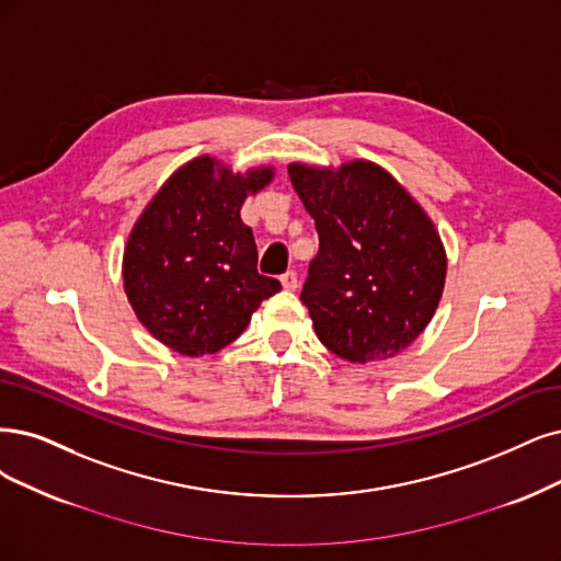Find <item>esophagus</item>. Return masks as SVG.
<instances>
[{
    "label": "esophagus",
    "mask_w": 561,
    "mask_h": 561,
    "mask_svg": "<svg viewBox=\"0 0 561 561\" xmlns=\"http://www.w3.org/2000/svg\"><path fill=\"white\" fill-rule=\"evenodd\" d=\"M282 284L284 288H288V291H294V288H298V273L296 270H288V273L282 275Z\"/></svg>",
    "instance_id": "1"
}]
</instances>
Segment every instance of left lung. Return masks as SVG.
Instances as JSON below:
<instances>
[{
  "label": "left lung",
  "mask_w": 561,
  "mask_h": 561,
  "mask_svg": "<svg viewBox=\"0 0 561 561\" xmlns=\"http://www.w3.org/2000/svg\"><path fill=\"white\" fill-rule=\"evenodd\" d=\"M312 215L319 254L300 300L317 337L348 363L386 360L416 340L446 282L442 238L423 207L381 165H288Z\"/></svg>",
  "instance_id": "8db88e82"
}]
</instances>
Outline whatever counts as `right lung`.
<instances>
[{"instance_id": "right-lung-1", "label": "right lung", "mask_w": 561, "mask_h": 561, "mask_svg": "<svg viewBox=\"0 0 561 561\" xmlns=\"http://www.w3.org/2000/svg\"><path fill=\"white\" fill-rule=\"evenodd\" d=\"M273 169L231 173L198 157L171 175L145 207L124 247V291L138 321L182 356L217 354L240 337L254 309L282 284L259 275L247 194Z\"/></svg>"}]
</instances>
